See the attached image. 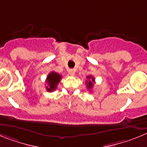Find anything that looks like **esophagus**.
<instances>
[{"label":"esophagus","mask_w":147,"mask_h":147,"mask_svg":"<svg viewBox=\"0 0 147 147\" xmlns=\"http://www.w3.org/2000/svg\"><path fill=\"white\" fill-rule=\"evenodd\" d=\"M68 72L69 74L70 75H72V76H73L74 75H75V69H68Z\"/></svg>","instance_id":"obj_1"}]
</instances>
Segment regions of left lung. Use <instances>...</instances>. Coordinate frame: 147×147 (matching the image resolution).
Segmentation results:
<instances>
[{
	"mask_svg": "<svg viewBox=\"0 0 147 147\" xmlns=\"http://www.w3.org/2000/svg\"><path fill=\"white\" fill-rule=\"evenodd\" d=\"M87 79L89 80V81L86 82V85H87V88L89 89H91L93 87V85H94L93 83L95 82V78L89 75V76H87Z\"/></svg>",
	"mask_w": 147,
	"mask_h": 147,
	"instance_id": "8db88e82",
	"label": "left lung"
}]
</instances>
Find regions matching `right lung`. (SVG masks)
<instances>
[{"mask_svg": "<svg viewBox=\"0 0 147 147\" xmlns=\"http://www.w3.org/2000/svg\"><path fill=\"white\" fill-rule=\"evenodd\" d=\"M61 79V75L58 74L57 72H52L47 75V78L46 79L47 81V90L48 92H52L54 91L55 89L57 88V85L58 83L60 82Z\"/></svg>", "mask_w": 147, "mask_h": 147, "instance_id": "right-lung-1", "label": "right lung"}]
</instances>
